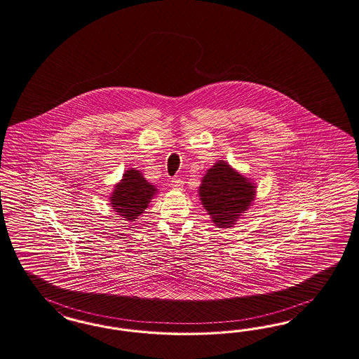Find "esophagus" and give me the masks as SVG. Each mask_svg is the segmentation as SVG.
Instances as JSON below:
<instances>
[{"instance_id":"34e87169","label":"esophagus","mask_w":359,"mask_h":359,"mask_svg":"<svg viewBox=\"0 0 359 359\" xmlns=\"http://www.w3.org/2000/svg\"><path fill=\"white\" fill-rule=\"evenodd\" d=\"M183 184H184V182L180 177H173L171 180V187L173 189H183Z\"/></svg>"}]
</instances>
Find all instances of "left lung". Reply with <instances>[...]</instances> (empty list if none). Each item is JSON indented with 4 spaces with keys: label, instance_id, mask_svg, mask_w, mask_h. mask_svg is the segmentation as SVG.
Returning a JSON list of instances; mask_svg holds the SVG:
<instances>
[{
    "label": "left lung",
    "instance_id": "left-lung-1",
    "mask_svg": "<svg viewBox=\"0 0 359 359\" xmlns=\"http://www.w3.org/2000/svg\"><path fill=\"white\" fill-rule=\"evenodd\" d=\"M198 196L212 223L231 228L255 200L256 186L226 161H219L204 175Z\"/></svg>",
    "mask_w": 359,
    "mask_h": 359
}]
</instances>
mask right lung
I'll list each match as a JSON object with an SVG mask.
<instances>
[{
	"mask_svg": "<svg viewBox=\"0 0 359 359\" xmlns=\"http://www.w3.org/2000/svg\"><path fill=\"white\" fill-rule=\"evenodd\" d=\"M156 192V187L149 183L140 171L131 168L127 170L123 173V179L115 184L110 205L126 222H134L149 207L151 198Z\"/></svg>",
	"mask_w": 359,
	"mask_h": 359,
	"instance_id": "add662e5",
	"label": "right lung"
}]
</instances>
